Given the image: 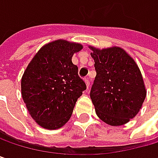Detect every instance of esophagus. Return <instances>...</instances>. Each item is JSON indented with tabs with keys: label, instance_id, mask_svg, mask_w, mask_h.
<instances>
[{
	"label": "esophagus",
	"instance_id": "esophagus-1",
	"mask_svg": "<svg viewBox=\"0 0 158 158\" xmlns=\"http://www.w3.org/2000/svg\"><path fill=\"white\" fill-rule=\"evenodd\" d=\"M84 80H85V83H86L87 88H89V84H90V82H89V78H86Z\"/></svg>",
	"mask_w": 158,
	"mask_h": 158
}]
</instances>
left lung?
Returning <instances> with one entry per match:
<instances>
[{"label": "left lung", "mask_w": 158, "mask_h": 158, "mask_svg": "<svg viewBox=\"0 0 158 158\" xmlns=\"http://www.w3.org/2000/svg\"><path fill=\"white\" fill-rule=\"evenodd\" d=\"M89 48L97 72L90 90L96 114L109 125H123L139 112L146 97L141 71L123 48Z\"/></svg>", "instance_id": "left-lung-1"}]
</instances>
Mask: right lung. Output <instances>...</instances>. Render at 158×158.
<instances>
[{
  "label": "right lung",
  "mask_w": 158,
  "mask_h": 158,
  "mask_svg": "<svg viewBox=\"0 0 158 158\" xmlns=\"http://www.w3.org/2000/svg\"><path fill=\"white\" fill-rule=\"evenodd\" d=\"M83 48L64 39L46 44L32 58L21 80L22 97L31 117L41 127L56 130L70 119L86 89L72 56Z\"/></svg>",
  "instance_id": "right-lung-1"
}]
</instances>
